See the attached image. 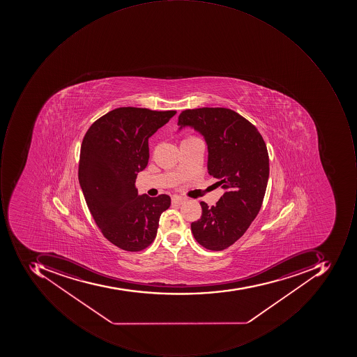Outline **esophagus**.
Masks as SVG:
<instances>
[{
  "label": "esophagus",
  "instance_id": "obj_1",
  "mask_svg": "<svg viewBox=\"0 0 357 357\" xmlns=\"http://www.w3.org/2000/svg\"><path fill=\"white\" fill-rule=\"evenodd\" d=\"M184 202H185V198L181 197V196H172V204H173V205H181Z\"/></svg>",
  "mask_w": 357,
  "mask_h": 357
}]
</instances>
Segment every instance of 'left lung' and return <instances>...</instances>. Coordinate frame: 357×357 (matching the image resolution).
I'll list each match as a JSON object with an SVG mask.
<instances>
[{"label":"left lung","mask_w":357,"mask_h":357,"mask_svg":"<svg viewBox=\"0 0 357 357\" xmlns=\"http://www.w3.org/2000/svg\"><path fill=\"white\" fill-rule=\"evenodd\" d=\"M178 126H192L204 136L208 173L225 190L215 206L201 202V219L191 224L199 245L221 251L235 243L259 215L269 177L267 147L257 128L229 108L183 110Z\"/></svg>","instance_id":"1"}]
</instances>
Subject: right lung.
Returning a JSON list of instances; mask_svg holds the SVG:
<instances>
[{"instance_id":"obj_1","label":"right lung","mask_w":357,"mask_h":357,"mask_svg":"<svg viewBox=\"0 0 357 357\" xmlns=\"http://www.w3.org/2000/svg\"><path fill=\"white\" fill-rule=\"evenodd\" d=\"M176 112L116 108L82 139L78 179L84 199L102 236L124 251L149 247L162 212L169 208V196L138 195L135 181L149 160V137Z\"/></svg>"}]
</instances>
